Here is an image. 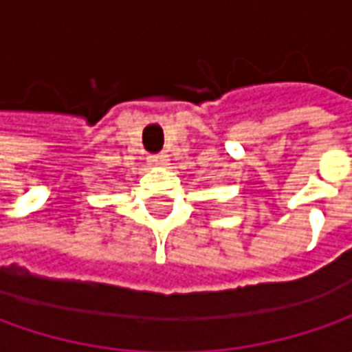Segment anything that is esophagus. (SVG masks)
I'll use <instances>...</instances> for the list:
<instances>
[{"label": "esophagus", "instance_id": "1", "mask_svg": "<svg viewBox=\"0 0 352 352\" xmlns=\"http://www.w3.org/2000/svg\"><path fill=\"white\" fill-rule=\"evenodd\" d=\"M148 164H151V166H164V164H166V158L162 155L148 156Z\"/></svg>", "mask_w": 352, "mask_h": 352}]
</instances>
